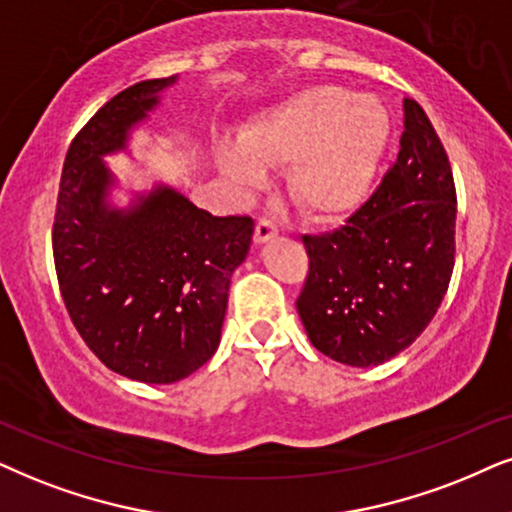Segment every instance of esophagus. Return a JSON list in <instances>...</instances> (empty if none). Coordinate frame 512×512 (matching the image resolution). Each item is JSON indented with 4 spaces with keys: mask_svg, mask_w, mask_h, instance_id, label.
<instances>
[{
    "mask_svg": "<svg viewBox=\"0 0 512 512\" xmlns=\"http://www.w3.org/2000/svg\"><path fill=\"white\" fill-rule=\"evenodd\" d=\"M276 234H278V226L271 222V219L262 217L260 222H257V226H255V243H267Z\"/></svg>",
    "mask_w": 512,
    "mask_h": 512,
    "instance_id": "esophagus-1",
    "label": "esophagus"
}]
</instances>
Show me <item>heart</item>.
I'll return each instance as SVG.
<instances>
[{
  "instance_id": "obj_1",
  "label": "heart",
  "mask_w": 512,
  "mask_h": 512,
  "mask_svg": "<svg viewBox=\"0 0 512 512\" xmlns=\"http://www.w3.org/2000/svg\"><path fill=\"white\" fill-rule=\"evenodd\" d=\"M392 139V115L375 96L338 84L302 89L257 115L238 144L217 146L236 189L264 184V167H286V191L307 217L338 219L368 198Z\"/></svg>"
}]
</instances>
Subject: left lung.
Masks as SVG:
<instances>
[{
  "instance_id": "left-lung-1",
  "label": "left lung",
  "mask_w": 512,
  "mask_h": 512,
  "mask_svg": "<svg viewBox=\"0 0 512 512\" xmlns=\"http://www.w3.org/2000/svg\"><path fill=\"white\" fill-rule=\"evenodd\" d=\"M399 144L397 163L345 226L302 238L309 276L297 314L312 345L347 366L385 364L409 347L454 271V174L413 99H404Z\"/></svg>"
}]
</instances>
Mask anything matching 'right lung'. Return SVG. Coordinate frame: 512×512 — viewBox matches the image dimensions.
I'll list each match as a JSON object with an SVG mask.
<instances>
[{
  "mask_svg": "<svg viewBox=\"0 0 512 512\" xmlns=\"http://www.w3.org/2000/svg\"><path fill=\"white\" fill-rule=\"evenodd\" d=\"M177 75L113 96L80 129L63 163L54 262L77 333L111 371L170 385L208 361L222 338L231 274L250 252V217H212L167 184L111 203L103 158L127 153Z\"/></svg>",
  "mask_w": 512,
  "mask_h": 512,
  "instance_id": "obj_1",
  "label": "right lung"
}]
</instances>
